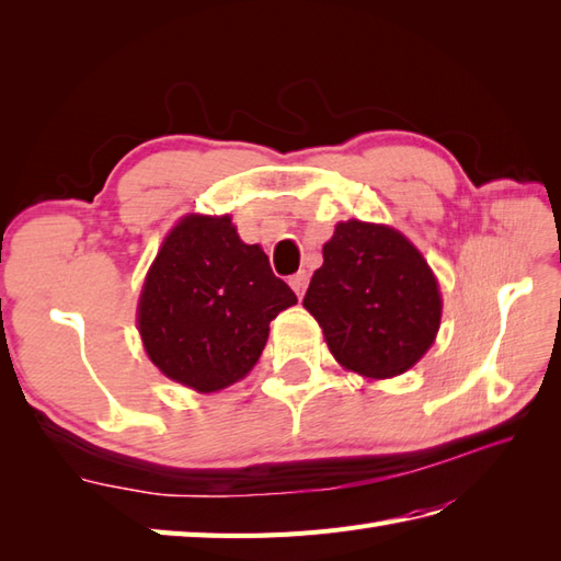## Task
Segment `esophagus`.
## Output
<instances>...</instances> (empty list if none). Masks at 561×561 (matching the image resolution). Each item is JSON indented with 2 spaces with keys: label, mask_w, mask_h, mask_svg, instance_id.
Listing matches in <instances>:
<instances>
[{
  "label": "esophagus",
  "mask_w": 561,
  "mask_h": 561,
  "mask_svg": "<svg viewBox=\"0 0 561 561\" xmlns=\"http://www.w3.org/2000/svg\"><path fill=\"white\" fill-rule=\"evenodd\" d=\"M289 284H291V289L296 291V296L301 299V296L306 294V287H308V272H296L294 277L289 279Z\"/></svg>",
  "instance_id": "esophagus-1"
}]
</instances>
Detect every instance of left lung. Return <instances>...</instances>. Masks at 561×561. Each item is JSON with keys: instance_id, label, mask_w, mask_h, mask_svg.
<instances>
[{"instance_id": "obj_1", "label": "left lung", "mask_w": 561, "mask_h": 561, "mask_svg": "<svg viewBox=\"0 0 561 561\" xmlns=\"http://www.w3.org/2000/svg\"><path fill=\"white\" fill-rule=\"evenodd\" d=\"M332 356L366 378H392L422 359L440 325L432 267L400 231L350 219L323 245L304 296Z\"/></svg>"}]
</instances>
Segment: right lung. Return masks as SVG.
Wrapping results in <instances>:
<instances>
[{
  "mask_svg": "<svg viewBox=\"0 0 561 561\" xmlns=\"http://www.w3.org/2000/svg\"><path fill=\"white\" fill-rule=\"evenodd\" d=\"M296 304L260 245L229 214H187L165 236L139 296L137 325L163 376L197 392L241 380L260 359L270 323Z\"/></svg>",
  "mask_w": 561,
  "mask_h": 561,
  "instance_id": "add662e5",
  "label": "right lung"
}]
</instances>
